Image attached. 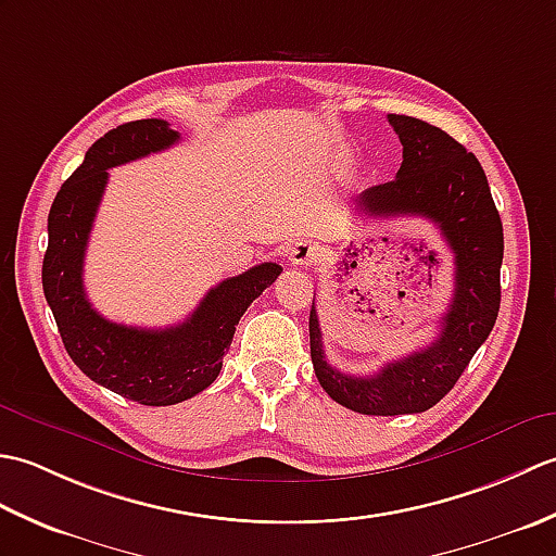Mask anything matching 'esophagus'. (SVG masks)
<instances>
[{
	"label": "esophagus",
	"instance_id": "34e87169",
	"mask_svg": "<svg viewBox=\"0 0 556 556\" xmlns=\"http://www.w3.org/2000/svg\"><path fill=\"white\" fill-rule=\"evenodd\" d=\"M317 255H320V251H317V245L313 241L293 243L291 251H289L291 265H296V267H311L317 260Z\"/></svg>",
	"mask_w": 556,
	"mask_h": 556
}]
</instances>
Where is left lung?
Returning <instances> with one entry per match:
<instances>
[{
  "instance_id": "left-lung-1",
  "label": "left lung",
  "mask_w": 556,
  "mask_h": 556,
  "mask_svg": "<svg viewBox=\"0 0 556 556\" xmlns=\"http://www.w3.org/2000/svg\"><path fill=\"white\" fill-rule=\"evenodd\" d=\"M404 146L394 181L358 198L368 217L430 219L454 253V296L428 349L387 363L380 372L353 377L325 361L315 299L311 308V356L317 380L337 404L363 416H404L432 408L466 370L492 332L500 313L504 233L488 176L473 152L442 128L404 114H389Z\"/></svg>"
}]
</instances>
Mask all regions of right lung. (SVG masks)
<instances>
[{
	"instance_id": "add662e5",
	"label": "right lung",
	"mask_w": 556,
	"mask_h": 556,
	"mask_svg": "<svg viewBox=\"0 0 556 556\" xmlns=\"http://www.w3.org/2000/svg\"><path fill=\"white\" fill-rule=\"evenodd\" d=\"M179 138L164 119L112 128L59 188L47 217L42 289L66 353L92 382L143 406L181 404L215 382L241 315L281 275L277 263H263L224 279L184 323L167 329L116 325L92 308L83 289V257L108 169L167 150Z\"/></svg>"
}]
</instances>
